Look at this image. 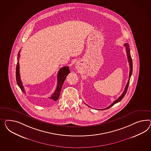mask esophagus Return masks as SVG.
I'll list each match as a JSON object with an SVG mask.
<instances>
[{
  "label": "esophagus",
  "instance_id": "obj_1",
  "mask_svg": "<svg viewBox=\"0 0 151 151\" xmlns=\"http://www.w3.org/2000/svg\"><path fill=\"white\" fill-rule=\"evenodd\" d=\"M76 68H77V69H79V67H78V66H76Z\"/></svg>",
  "mask_w": 151,
  "mask_h": 151
}]
</instances>
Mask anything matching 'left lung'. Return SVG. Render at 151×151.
<instances>
[{"instance_id": "obj_1", "label": "left lung", "mask_w": 151, "mask_h": 151, "mask_svg": "<svg viewBox=\"0 0 151 151\" xmlns=\"http://www.w3.org/2000/svg\"><path fill=\"white\" fill-rule=\"evenodd\" d=\"M124 46L125 47V48H126V52H127V59H128V61H129V65H130V73H129V80H128V82H127V86L125 87V90L124 91V92H123V93H122V95H121V96H120V97H119L116 100H115V101H114L112 104H111L110 106H108V107H107V108H105V109H100V110H105V109H109V108H110V107H111L113 106H114L115 104H116V103H118L119 102H120V101L122 99V98L124 97L126 93H127V88H128V86H129V82H130L131 76V75H132V58H131V57L130 50V46H129V45L128 43H125V44H124ZM85 104H86V103H85ZM86 105H87V106H88L87 104H86Z\"/></svg>"}]
</instances>
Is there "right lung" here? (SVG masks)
<instances>
[{"label":"right lung","instance_id":"add662e5","mask_svg":"<svg viewBox=\"0 0 151 151\" xmlns=\"http://www.w3.org/2000/svg\"><path fill=\"white\" fill-rule=\"evenodd\" d=\"M18 53V59H17V69H16V78H17V82L19 87L20 88L21 90L23 93L25 94V91H24V87L22 85V82L20 79V68H19V57H20V52ZM70 73L69 70V66H64L61 68V69L59 70L58 73V84L57 87L56 88V90L54 93L49 97V102L50 101H57L59 97L60 91H61V88L63 85V83L65 81V78H66L67 75Z\"/></svg>","mask_w":151,"mask_h":151}]
</instances>
